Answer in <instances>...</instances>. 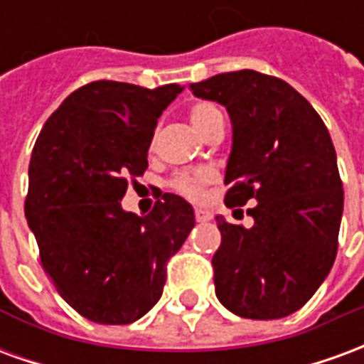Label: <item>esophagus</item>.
I'll return each instance as SVG.
<instances>
[{
    "mask_svg": "<svg viewBox=\"0 0 364 364\" xmlns=\"http://www.w3.org/2000/svg\"><path fill=\"white\" fill-rule=\"evenodd\" d=\"M195 218H197V222H206L213 218V214L208 213V210H203V208H197L195 210Z\"/></svg>",
    "mask_w": 364,
    "mask_h": 364,
    "instance_id": "obj_1",
    "label": "esophagus"
}]
</instances>
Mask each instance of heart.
Returning a JSON list of instances; mask_svg holds the SVG:
<instances>
[{
  "label": "heart",
  "instance_id": "heart-1",
  "mask_svg": "<svg viewBox=\"0 0 364 364\" xmlns=\"http://www.w3.org/2000/svg\"><path fill=\"white\" fill-rule=\"evenodd\" d=\"M187 117H189L195 130L203 136L208 134L216 127H224V117H222L220 109L216 105L208 103V101H197V103L191 105ZM213 177L214 173L208 167H197V169L175 175L169 181V187L181 197L197 200L205 195L206 185L213 181Z\"/></svg>",
  "mask_w": 364,
  "mask_h": 364
}]
</instances>
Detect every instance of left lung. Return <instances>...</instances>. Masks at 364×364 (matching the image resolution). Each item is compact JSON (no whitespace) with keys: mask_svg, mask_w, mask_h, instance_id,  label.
Returning a JSON list of instances; mask_svg holds the SVG:
<instances>
[{"mask_svg":"<svg viewBox=\"0 0 364 364\" xmlns=\"http://www.w3.org/2000/svg\"><path fill=\"white\" fill-rule=\"evenodd\" d=\"M189 87L224 105L232 119L224 205L257 200L247 208L252 228L216 216V296L242 318H284L320 289L337 255L343 183L328 128L294 87L255 70Z\"/></svg>","mask_w":364,"mask_h":364,"instance_id":"left-lung-1","label":"left lung"}]
</instances>
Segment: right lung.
<instances>
[{
    "instance_id": "1",
    "label": "right lung",
    "mask_w": 364,
    "mask_h": 364,
    "mask_svg": "<svg viewBox=\"0 0 364 364\" xmlns=\"http://www.w3.org/2000/svg\"><path fill=\"white\" fill-rule=\"evenodd\" d=\"M183 87L91 82L64 99L36 138L25 214L60 296L97 323H132L164 292L167 261L195 226L166 193L150 214L124 213L128 181L148 167L159 114Z\"/></svg>"
}]
</instances>
